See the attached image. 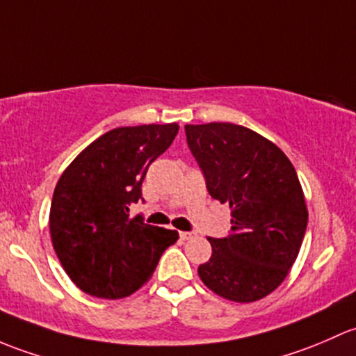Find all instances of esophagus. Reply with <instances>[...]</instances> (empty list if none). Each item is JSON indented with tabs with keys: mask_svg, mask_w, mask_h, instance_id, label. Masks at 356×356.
Here are the masks:
<instances>
[{
	"mask_svg": "<svg viewBox=\"0 0 356 356\" xmlns=\"http://www.w3.org/2000/svg\"><path fill=\"white\" fill-rule=\"evenodd\" d=\"M179 238H181V240H190V238H193V233L192 232H179Z\"/></svg>",
	"mask_w": 356,
	"mask_h": 356,
	"instance_id": "esophagus-1",
	"label": "esophagus"
}]
</instances>
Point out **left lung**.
Instances as JSON below:
<instances>
[{"label":"left lung","mask_w":356,"mask_h":356,"mask_svg":"<svg viewBox=\"0 0 356 356\" xmlns=\"http://www.w3.org/2000/svg\"><path fill=\"white\" fill-rule=\"evenodd\" d=\"M186 144L212 199L232 207V232L209 238L212 255L199 276L222 298L247 303L273 293L298 257L305 199L277 145L233 123L185 124Z\"/></svg>","instance_id":"1"}]
</instances>
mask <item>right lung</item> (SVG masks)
Listing matches in <instances>:
<instances>
[{"instance_id": "1", "label": "right lung", "mask_w": 356, "mask_h": 356, "mask_svg": "<svg viewBox=\"0 0 356 356\" xmlns=\"http://www.w3.org/2000/svg\"><path fill=\"white\" fill-rule=\"evenodd\" d=\"M179 127L140 124L106 131L65 170L53 193L49 229L54 252L83 293L116 300L152 276L178 232L130 218L142 197L149 166L177 137Z\"/></svg>"}]
</instances>
